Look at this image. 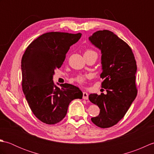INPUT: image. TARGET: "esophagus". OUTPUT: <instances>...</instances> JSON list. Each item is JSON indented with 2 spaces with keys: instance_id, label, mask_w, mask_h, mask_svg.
Masks as SVG:
<instances>
[{
  "instance_id": "obj_1",
  "label": "esophagus",
  "mask_w": 154,
  "mask_h": 154,
  "mask_svg": "<svg viewBox=\"0 0 154 154\" xmlns=\"http://www.w3.org/2000/svg\"><path fill=\"white\" fill-rule=\"evenodd\" d=\"M83 99L85 100H87L89 99V95H88V93L86 92L83 93Z\"/></svg>"
}]
</instances>
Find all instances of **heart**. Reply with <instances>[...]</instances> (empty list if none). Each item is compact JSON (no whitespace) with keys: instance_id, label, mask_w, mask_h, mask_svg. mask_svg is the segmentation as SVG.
Here are the masks:
<instances>
[{"instance_id":"1","label":"heart","mask_w":154,"mask_h":154,"mask_svg":"<svg viewBox=\"0 0 154 154\" xmlns=\"http://www.w3.org/2000/svg\"><path fill=\"white\" fill-rule=\"evenodd\" d=\"M91 54H97V52L94 51V50H87L85 51L84 54V55H91ZM89 77V75H80V76H78L76 79H75V81H77L78 83L79 84H83L84 83H85V81L87 80V78Z\"/></svg>"}]
</instances>
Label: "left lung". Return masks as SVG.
Instances as JSON below:
<instances>
[{
  "label": "left lung",
  "instance_id": "left-lung-1",
  "mask_svg": "<svg viewBox=\"0 0 154 154\" xmlns=\"http://www.w3.org/2000/svg\"><path fill=\"white\" fill-rule=\"evenodd\" d=\"M102 53L101 87L106 94H91L89 99L100 109L99 116L91 121L102 128L115 125L125 115L137 96L136 61L127 43L107 30H99L89 37Z\"/></svg>",
  "mask_w": 154,
  "mask_h": 154
}]
</instances>
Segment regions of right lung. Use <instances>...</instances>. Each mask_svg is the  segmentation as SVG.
<instances>
[{
	"label": "right lung",
	"mask_w": 154,
	"mask_h": 154,
	"mask_svg": "<svg viewBox=\"0 0 154 154\" xmlns=\"http://www.w3.org/2000/svg\"><path fill=\"white\" fill-rule=\"evenodd\" d=\"M81 33L51 32L41 35L28 45L21 62L22 91L32 112L47 124L60 122L66 115L69 104L81 99L83 93L71 84L55 85L53 76L60 69L71 45Z\"/></svg>",
	"instance_id": "obj_1"
}]
</instances>
